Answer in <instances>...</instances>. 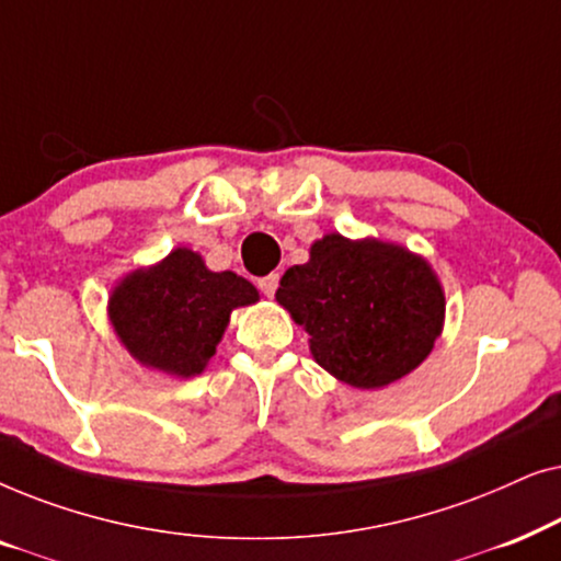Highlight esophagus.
<instances>
[{
    "label": "esophagus",
    "mask_w": 561,
    "mask_h": 561,
    "mask_svg": "<svg viewBox=\"0 0 561 561\" xmlns=\"http://www.w3.org/2000/svg\"><path fill=\"white\" fill-rule=\"evenodd\" d=\"M278 280H280V275L278 273H271V275H265V278H260L257 286H260V290H263L265 296H273L275 290H278Z\"/></svg>",
    "instance_id": "obj_1"
}]
</instances>
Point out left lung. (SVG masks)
Returning a JSON list of instances; mask_svg holds the SVG:
<instances>
[{"instance_id":"obj_1","label":"left lung","mask_w":561,"mask_h":561,"mask_svg":"<svg viewBox=\"0 0 561 561\" xmlns=\"http://www.w3.org/2000/svg\"><path fill=\"white\" fill-rule=\"evenodd\" d=\"M280 306L311 336L317 363L355 388H382L424 363L444 321L426 260L398 244L327 234L280 278Z\"/></svg>"}]
</instances>
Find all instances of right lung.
<instances>
[{"instance_id": "right-lung-1", "label": "right lung", "mask_w": 561, "mask_h": 561, "mask_svg": "<svg viewBox=\"0 0 561 561\" xmlns=\"http://www.w3.org/2000/svg\"><path fill=\"white\" fill-rule=\"evenodd\" d=\"M255 301L250 280L211 273L202 255L179 248L150 271L127 275L110 298V317L135 359L191 378L217 352L232 309Z\"/></svg>"}]
</instances>
